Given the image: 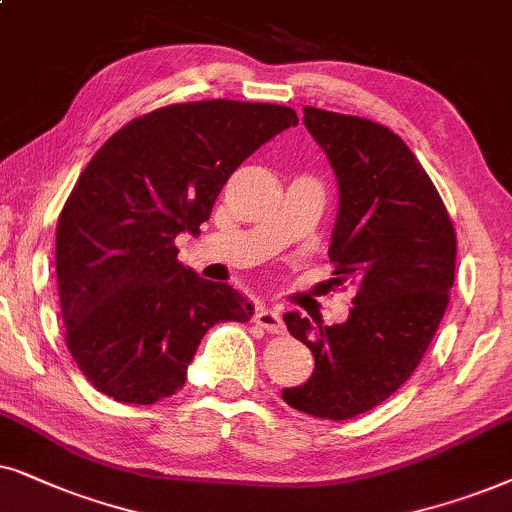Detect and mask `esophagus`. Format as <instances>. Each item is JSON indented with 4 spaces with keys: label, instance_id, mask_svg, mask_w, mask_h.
Returning a JSON list of instances; mask_svg holds the SVG:
<instances>
[{
    "label": "esophagus",
    "instance_id": "1",
    "mask_svg": "<svg viewBox=\"0 0 512 512\" xmlns=\"http://www.w3.org/2000/svg\"><path fill=\"white\" fill-rule=\"evenodd\" d=\"M255 323L262 325L264 330L271 332V335H283V332H285V323H283L281 313L269 309V306H260V309H257Z\"/></svg>",
    "mask_w": 512,
    "mask_h": 512
}]
</instances>
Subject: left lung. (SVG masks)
Masks as SVG:
<instances>
[{
  "label": "left lung",
  "mask_w": 512,
  "mask_h": 512,
  "mask_svg": "<svg viewBox=\"0 0 512 512\" xmlns=\"http://www.w3.org/2000/svg\"><path fill=\"white\" fill-rule=\"evenodd\" d=\"M339 185L332 283L356 288L342 325L285 313L316 370L283 400L318 419L344 421L384 403L435 337L454 285L456 234L438 189L400 135L377 121L304 107Z\"/></svg>",
  "instance_id": "left-lung-1"
}]
</instances>
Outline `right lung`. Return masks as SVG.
I'll use <instances>...</instances> for the list:
<instances>
[{
	"mask_svg": "<svg viewBox=\"0 0 512 512\" xmlns=\"http://www.w3.org/2000/svg\"><path fill=\"white\" fill-rule=\"evenodd\" d=\"M297 121L269 102H177L128 121L88 161L58 217L56 274L65 344L100 393L170 398L210 327L250 320L241 292L177 262L175 238L199 234L229 175Z\"/></svg>",
	"mask_w": 512,
	"mask_h": 512,
	"instance_id": "obj_1",
	"label": "right lung"
}]
</instances>
